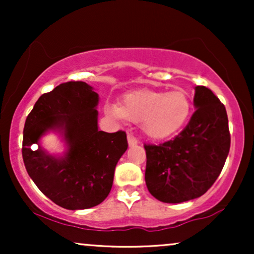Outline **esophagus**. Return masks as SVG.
I'll return each instance as SVG.
<instances>
[{
    "label": "esophagus",
    "instance_id": "34e87169",
    "mask_svg": "<svg viewBox=\"0 0 254 254\" xmlns=\"http://www.w3.org/2000/svg\"><path fill=\"white\" fill-rule=\"evenodd\" d=\"M127 143H129L130 147H133V145L138 144V139L133 135H131V133H127Z\"/></svg>",
    "mask_w": 254,
    "mask_h": 254
}]
</instances>
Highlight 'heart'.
Wrapping results in <instances>:
<instances>
[{"instance_id":"obj_1","label":"heart","mask_w":254,"mask_h":254,"mask_svg":"<svg viewBox=\"0 0 254 254\" xmlns=\"http://www.w3.org/2000/svg\"><path fill=\"white\" fill-rule=\"evenodd\" d=\"M106 115L141 123L143 132L154 139L173 136L186 124L191 113V100L183 89L165 93L139 89L127 93L121 104L105 105Z\"/></svg>"}]
</instances>
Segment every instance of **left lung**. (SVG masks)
Segmentation results:
<instances>
[{"mask_svg":"<svg viewBox=\"0 0 254 254\" xmlns=\"http://www.w3.org/2000/svg\"><path fill=\"white\" fill-rule=\"evenodd\" d=\"M196 111L173 139L144 144L145 184L164 203H183L205 193L228 156L230 133L226 107L210 89L194 87Z\"/></svg>","mask_w":254,"mask_h":254,"instance_id":"8db88e82","label":"left lung"}]
</instances>
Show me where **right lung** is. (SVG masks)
<instances>
[{
	"label": "right lung",
	"instance_id": "obj_1",
	"mask_svg": "<svg viewBox=\"0 0 254 254\" xmlns=\"http://www.w3.org/2000/svg\"><path fill=\"white\" fill-rule=\"evenodd\" d=\"M98 93L86 82L61 83L38 99L25 122L26 171L46 197L69 210L93 208L109 196L116 165L127 149L124 131L98 130ZM50 129L64 136L63 157L50 156L39 144Z\"/></svg>",
	"mask_w": 254,
	"mask_h": 254
}]
</instances>
